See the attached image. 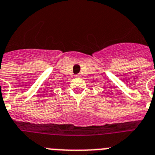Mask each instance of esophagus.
<instances>
[{
  "label": "esophagus",
  "instance_id": "esophagus-1",
  "mask_svg": "<svg viewBox=\"0 0 155 155\" xmlns=\"http://www.w3.org/2000/svg\"><path fill=\"white\" fill-rule=\"evenodd\" d=\"M75 76H76V78H79V77H81V74H76Z\"/></svg>",
  "mask_w": 155,
  "mask_h": 155
}]
</instances>
